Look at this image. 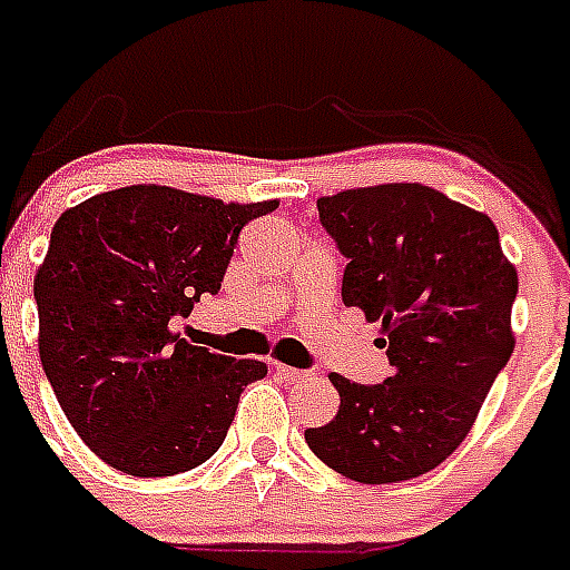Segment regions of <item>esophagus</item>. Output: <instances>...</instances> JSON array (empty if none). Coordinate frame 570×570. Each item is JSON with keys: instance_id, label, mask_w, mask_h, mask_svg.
<instances>
[{"instance_id": "obj_1", "label": "esophagus", "mask_w": 570, "mask_h": 570, "mask_svg": "<svg viewBox=\"0 0 570 570\" xmlns=\"http://www.w3.org/2000/svg\"><path fill=\"white\" fill-rule=\"evenodd\" d=\"M276 373H279L285 382H291V385H294V382L308 380V371H299V367H285V364H279V367H276Z\"/></svg>"}]
</instances>
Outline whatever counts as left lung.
<instances>
[{"label": "left lung", "instance_id": "1", "mask_svg": "<svg viewBox=\"0 0 570 570\" xmlns=\"http://www.w3.org/2000/svg\"><path fill=\"white\" fill-rule=\"evenodd\" d=\"M317 212L347 258L344 306L382 321L391 376L362 385L332 373L338 414L306 430V444L364 485L412 480L465 441L507 367L518 273L485 214L426 185L341 190Z\"/></svg>", "mask_w": 570, "mask_h": 570}]
</instances>
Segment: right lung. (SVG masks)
Instances as JSON below:
<instances>
[{
	"label": "right lung",
	"mask_w": 570,
	"mask_h": 570,
	"mask_svg": "<svg viewBox=\"0 0 570 570\" xmlns=\"http://www.w3.org/2000/svg\"><path fill=\"white\" fill-rule=\"evenodd\" d=\"M271 203L161 185L85 199L58 217L35 276L40 362L81 441L131 476H170L217 453L240 391L267 364L194 347L170 323L220 291L240 229Z\"/></svg>",
	"instance_id": "add662e5"
}]
</instances>
